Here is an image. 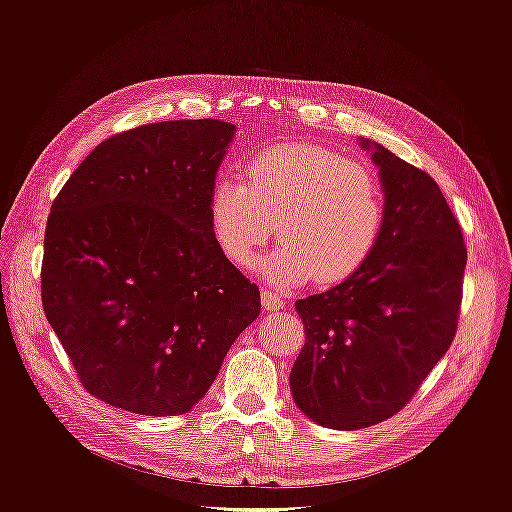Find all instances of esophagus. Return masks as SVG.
Wrapping results in <instances>:
<instances>
[{
    "label": "esophagus",
    "instance_id": "obj_1",
    "mask_svg": "<svg viewBox=\"0 0 512 512\" xmlns=\"http://www.w3.org/2000/svg\"><path fill=\"white\" fill-rule=\"evenodd\" d=\"M260 301H262V307H265V312H280V309L284 307V299L280 297V294L273 290H267V288L262 290Z\"/></svg>",
    "mask_w": 512,
    "mask_h": 512
}]
</instances>
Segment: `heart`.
Instances as JSON below:
<instances>
[{"mask_svg":"<svg viewBox=\"0 0 512 512\" xmlns=\"http://www.w3.org/2000/svg\"><path fill=\"white\" fill-rule=\"evenodd\" d=\"M386 218L374 170L318 145L258 153L245 183L222 179L209 194V224L222 254L252 267L275 235L284 243L262 271L280 286L346 280L376 250Z\"/></svg>","mask_w":512,"mask_h":512,"instance_id":"1","label":"heart"}]
</instances>
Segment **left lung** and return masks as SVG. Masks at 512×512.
<instances>
[{
    "instance_id": "8db88e82",
    "label": "left lung",
    "mask_w": 512,
    "mask_h": 512,
    "mask_svg": "<svg viewBox=\"0 0 512 512\" xmlns=\"http://www.w3.org/2000/svg\"><path fill=\"white\" fill-rule=\"evenodd\" d=\"M359 145L384 190L380 241L342 284L294 303L305 344L290 371L292 399L339 431L391 418L451 348L468 260L438 183L380 143Z\"/></svg>"
}]
</instances>
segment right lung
Returning a JSON list of instances; mask_svg holds the SVG:
<instances>
[{
	"instance_id": "obj_1",
	"label": "right lung",
	"mask_w": 512,
	"mask_h": 512,
	"mask_svg": "<svg viewBox=\"0 0 512 512\" xmlns=\"http://www.w3.org/2000/svg\"><path fill=\"white\" fill-rule=\"evenodd\" d=\"M237 128L160 121L115 134L74 170L44 235L42 307L85 389L145 416L190 412L260 314L222 254L209 194Z\"/></svg>"
}]
</instances>
